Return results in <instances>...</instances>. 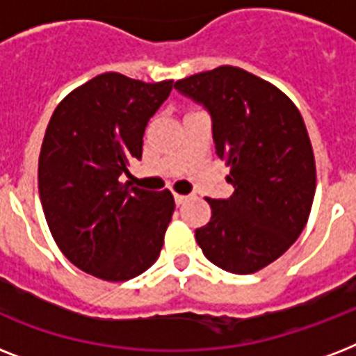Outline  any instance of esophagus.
I'll use <instances>...</instances> for the list:
<instances>
[{"label": "esophagus", "instance_id": "obj_1", "mask_svg": "<svg viewBox=\"0 0 356 356\" xmlns=\"http://www.w3.org/2000/svg\"><path fill=\"white\" fill-rule=\"evenodd\" d=\"M190 200V195H183V194H175V203L177 205H183V203H186V201Z\"/></svg>", "mask_w": 356, "mask_h": 356}]
</instances>
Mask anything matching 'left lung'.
<instances>
[{
  "label": "left lung",
  "mask_w": 356,
  "mask_h": 356,
  "mask_svg": "<svg viewBox=\"0 0 356 356\" xmlns=\"http://www.w3.org/2000/svg\"><path fill=\"white\" fill-rule=\"evenodd\" d=\"M175 88L212 116L218 156L233 195L209 200L211 222L195 240L212 264L248 275L277 260L309 222L316 162L303 116L275 85L236 66L179 79Z\"/></svg>",
  "instance_id": "8db88e82"
}]
</instances>
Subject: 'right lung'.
I'll list each match as a JSON object with an SVG mask.
<instances>
[{
    "instance_id": "obj_1",
    "label": "right lung",
    "mask_w": 356,
    "mask_h": 356,
    "mask_svg": "<svg viewBox=\"0 0 356 356\" xmlns=\"http://www.w3.org/2000/svg\"><path fill=\"white\" fill-rule=\"evenodd\" d=\"M172 86L107 72L70 92L47 123L38 156L47 227L72 264L103 281H129L161 254L172 192L129 186L120 175L142 159L145 125Z\"/></svg>"
}]
</instances>
